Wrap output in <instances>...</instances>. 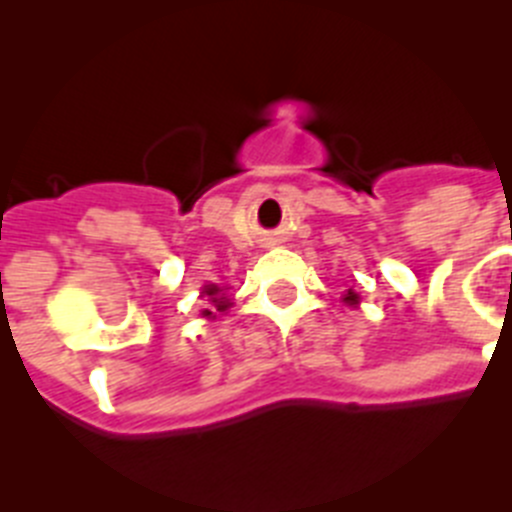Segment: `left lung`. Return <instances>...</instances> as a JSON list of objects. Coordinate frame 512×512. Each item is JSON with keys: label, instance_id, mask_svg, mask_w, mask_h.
<instances>
[{"label": "left lung", "instance_id": "left-lung-1", "mask_svg": "<svg viewBox=\"0 0 512 512\" xmlns=\"http://www.w3.org/2000/svg\"><path fill=\"white\" fill-rule=\"evenodd\" d=\"M343 302H346V305H359V295H356L354 289H348L346 295H343Z\"/></svg>", "mask_w": 512, "mask_h": 512}]
</instances>
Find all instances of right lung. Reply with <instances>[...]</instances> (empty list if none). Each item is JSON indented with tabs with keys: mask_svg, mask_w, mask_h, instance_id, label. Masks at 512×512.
Wrapping results in <instances>:
<instances>
[{
	"mask_svg": "<svg viewBox=\"0 0 512 512\" xmlns=\"http://www.w3.org/2000/svg\"><path fill=\"white\" fill-rule=\"evenodd\" d=\"M220 292H223V289L215 287V284H210V287H205V292H202V295L210 297L212 305L217 307V312H225V307H228L230 302H228V297H217ZM202 315H205V318H215V315H212V310H202Z\"/></svg>",
	"mask_w": 512,
	"mask_h": 512,
	"instance_id": "1",
	"label": "right lung"
}]
</instances>
